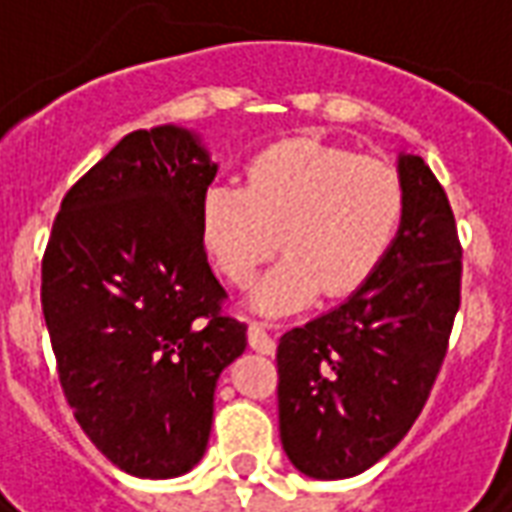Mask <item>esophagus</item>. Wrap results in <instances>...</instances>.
Segmentation results:
<instances>
[{
    "instance_id": "obj_1",
    "label": "esophagus",
    "mask_w": 512,
    "mask_h": 512,
    "mask_svg": "<svg viewBox=\"0 0 512 512\" xmlns=\"http://www.w3.org/2000/svg\"><path fill=\"white\" fill-rule=\"evenodd\" d=\"M249 345H252V351H257V354H274L277 351V343H274V337L266 332V326L263 323L252 321L249 323Z\"/></svg>"
}]
</instances>
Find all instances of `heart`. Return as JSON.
<instances>
[{
    "label": "heart",
    "instance_id": "1",
    "mask_svg": "<svg viewBox=\"0 0 512 512\" xmlns=\"http://www.w3.org/2000/svg\"><path fill=\"white\" fill-rule=\"evenodd\" d=\"M403 219V183L386 161L315 139H285L257 153L246 186L213 183L200 230L213 263L246 285L279 246L285 257L257 282L252 304L268 315L307 307L326 290L345 296L365 282Z\"/></svg>",
    "mask_w": 512,
    "mask_h": 512
}]
</instances>
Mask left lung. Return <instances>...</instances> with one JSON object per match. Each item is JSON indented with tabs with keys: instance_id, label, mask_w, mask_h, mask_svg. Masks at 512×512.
<instances>
[{
	"instance_id": "8db88e82",
	"label": "left lung",
	"mask_w": 512,
	"mask_h": 512,
	"mask_svg": "<svg viewBox=\"0 0 512 512\" xmlns=\"http://www.w3.org/2000/svg\"><path fill=\"white\" fill-rule=\"evenodd\" d=\"M403 219L376 271L334 310L282 334L279 439L315 480L370 469L414 425L461 307L450 200L414 153L397 156Z\"/></svg>"
}]
</instances>
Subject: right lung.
<instances>
[{"label": "right lung", "mask_w": 512, "mask_h": 512, "mask_svg": "<svg viewBox=\"0 0 512 512\" xmlns=\"http://www.w3.org/2000/svg\"><path fill=\"white\" fill-rule=\"evenodd\" d=\"M216 169L189 128H139L65 194L43 255L62 392L95 447L134 477L200 463L216 381L246 348L202 246Z\"/></svg>", "instance_id": "add662e5"}]
</instances>
